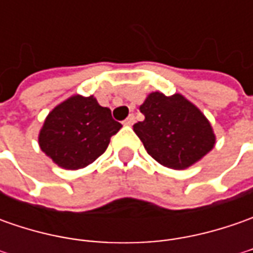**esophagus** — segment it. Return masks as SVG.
Masks as SVG:
<instances>
[{
  "mask_svg": "<svg viewBox=\"0 0 253 253\" xmlns=\"http://www.w3.org/2000/svg\"><path fill=\"white\" fill-rule=\"evenodd\" d=\"M133 122H135V117L133 115H129L125 121H124V125H126V126H131V125H133Z\"/></svg>",
  "mask_w": 253,
  "mask_h": 253,
  "instance_id": "34e87169",
  "label": "esophagus"
}]
</instances>
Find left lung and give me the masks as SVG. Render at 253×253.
Listing matches in <instances>:
<instances>
[{
    "label": "left lung",
    "mask_w": 253,
    "mask_h": 253,
    "mask_svg": "<svg viewBox=\"0 0 253 253\" xmlns=\"http://www.w3.org/2000/svg\"><path fill=\"white\" fill-rule=\"evenodd\" d=\"M139 110L145 120L135 124L133 131L152 158L169 169H187L215 145L207 117L181 94L153 91Z\"/></svg>",
    "instance_id": "obj_1"
}]
</instances>
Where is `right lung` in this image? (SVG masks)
Returning a JSON list of instances; mask_svg holds the SVG:
<instances>
[{"mask_svg":"<svg viewBox=\"0 0 253 253\" xmlns=\"http://www.w3.org/2000/svg\"><path fill=\"white\" fill-rule=\"evenodd\" d=\"M122 128L111 110L94 95L74 94L47 114L38 142L46 156L66 170H79L100 158Z\"/></svg>","mask_w":253,"mask_h":253,"instance_id":"obj_1","label":"right lung"}]
</instances>
